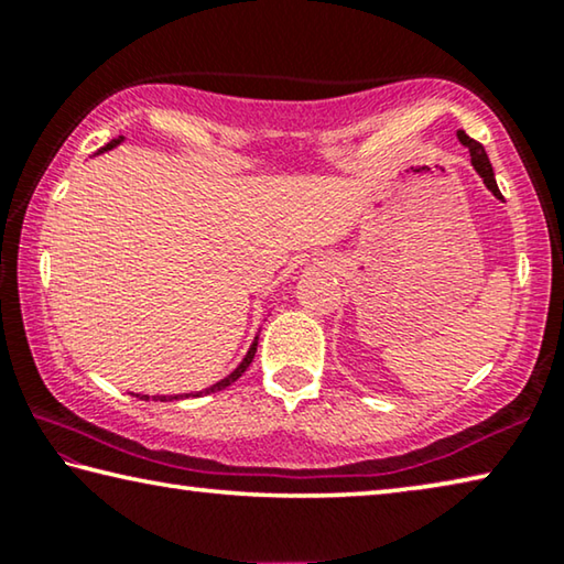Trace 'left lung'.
Segmentation results:
<instances>
[{
    "instance_id": "obj_1",
    "label": "left lung",
    "mask_w": 564,
    "mask_h": 564,
    "mask_svg": "<svg viewBox=\"0 0 564 564\" xmlns=\"http://www.w3.org/2000/svg\"><path fill=\"white\" fill-rule=\"evenodd\" d=\"M458 139H460V144L468 147V151H470V164H474V170H476L478 174H481V180H484L486 187H489V189L494 192V197L503 199L499 187H497V180H494V170H491L489 156H486V149H484L481 144H478V141L470 139L466 131H458Z\"/></svg>"
}]
</instances>
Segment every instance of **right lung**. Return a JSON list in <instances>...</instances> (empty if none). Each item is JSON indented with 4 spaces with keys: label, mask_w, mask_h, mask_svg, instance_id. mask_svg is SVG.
Wrapping results in <instances>:
<instances>
[{
    "label": "right lung",
    "mask_w": 564,
    "mask_h": 564,
    "mask_svg": "<svg viewBox=\"0 0 564 564\" xmlns=\"http://www.w3.org/2000/svg\"><path fill=\"white\" fill-rule=\"evenodd\" d=\"M119 141H121V137H119V139H113V141H108V144H106L104 149H113L116 144H119ZM256 349H258V341H253V347L248 349L246 359H242L240 367L235 369L232 375H228V377H225V380H220V382H217V384H213V388H207L205 392H195V394H192V398H199V394H209V392L225 390V388H228V384H232L235 380H238V377H240L242 372H246V369L250 367V362H253V357H256ZM139 398H141V400H180V398H187V394H174V398H149V394H139Z\"/></svg>",
    "instance_id": "obj_1"
}]
</instances>
